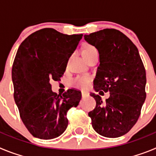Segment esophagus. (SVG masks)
<instances>
[{
    "label": "esophagus",
    "mask_w": 156,
    "mask_h": 156,
    "mask_svg": "<svg viewBox=\"0 0 156 156\" xmlns=\"http://www.w3.org/2000/svg\"><path fill=\"white\" fill-rule=\"evenodd\" d=\"M89 94V93L87 91H82V97H86L87 95Z\"/></svg>",
    "instance_id": "1"
}]
</instances>
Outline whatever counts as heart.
I'll return each instance as SVG.
<instances>
[{
	"mask_svg": "<svg viewBox=\"0 0 156 156\" xmlns=\"http://www.w3.org/2000/svg\"><path fill=\"white\" fill-rule=\"evenodd\" d=\"M95 49V48L91 46H88L83 50V53H87L90 51ZM90 84V77L87 76H77L71 80V85L75 87L86 89Z\"/></svg>",
	"mask_w": 156,
	"mask_h": 156,
	"instance_id": "1",
	"label": "heart"
}]
</instances>
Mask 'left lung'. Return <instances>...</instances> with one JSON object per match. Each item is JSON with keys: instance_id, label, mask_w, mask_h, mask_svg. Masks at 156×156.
<instances>
[{"instance_id": "left-lung-1", "label": "left lung", "mask_w": 156, "mask_h": 156, "mask_svg": "<svg viewBox=\"0 0 156 156\" xmlns=\"http://www.w3.org/2000/svg\"><path fill=\"white\" fill-rule=\"evenodd\" d=\"M84 39L99 53L94 90L110 93L105 102L99 95L90 93L96 101V107L88 113L92 126L103 137H120L137 122L145 101L146 73L142 60L133 43L115 29L84 35Z\"/></svg>"}]
</instances>
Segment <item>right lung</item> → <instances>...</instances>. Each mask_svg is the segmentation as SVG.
<instances>
[{"label": "right lung", "instance_id": "obj_1", "mask_svg": "<svg viewBox=\"0 0 156 156\" xmlns=\"http://www.w3.org/2000/svg\"><path fill=\"white\" fill-rule=\"evenodd\" d=\"M83 34L67 35L51 28L35 32L23 41L12 70L14 99L23 123L34 137H58L68 126L67 112L76 107L81 92L52 91L50 81L59 80Z\"/></svg>", "mask_w": 156, "mask_h": 156}]
</instances>
